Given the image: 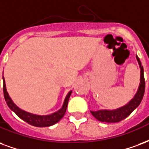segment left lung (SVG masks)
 Here are the masks:
<instances>
[{
    "label": "left lung",
    "instance_id": "8db88e82",
    "mask_svg": "<svg viewBox=\"0 0 149 149\" xmlns=\"http://www.w3.org/2000/svg\"><path fill=\"white\" fill-rule=\"evenodd\" d=\"M136 59L138 61L140 68H141V81H140L141 83H140L139 88L135 96L133 97V100L128 104L117 110H114V111L101 110V111H91V114L97 120L102 122H108V123L121 122L122 120L127 118L139 106L145 94V77H144V69H143V66H141V62L137 56H136Z\"/></svg>",
    "mask_w": 149,
    "mask_h": 149
}]
</instances>
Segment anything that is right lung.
<instances>
[{"mask_svg":"<svg viewBox=\"0 0 149 149\" xmlns=\"http://www.w3.org/2000/svg\"><path fill=\"white\" fill-rule=\"evenodd\" d=\"M4 80V77H3ZM3 92H4V100L6 101L7 105L8 106L11 110L14 111L16 114V115L19 117L22 120H24V122L30 124V125H34L36 127H46V126H50L56 124L57 122L60 121L62 118H63L64 114L65 113L66 109H67V106H68V102H69V97L71 95L72 91H69V94L67 95L64 104L61 110H59L57 112H55L54 114H49V115H45V116H41V115H36V114H31L28 112L23 111L21 109H19L16 106L13 102L11 100L8 94L7 91H6V88H5V84H4H4H3Z\"/></svg>","mask_w":149,"mask_h":149,"instance_id":"obj_1","label":"right lung"}]
</instances>
